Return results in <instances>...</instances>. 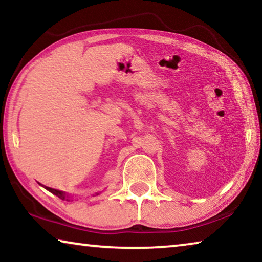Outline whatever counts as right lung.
<instances>
[{
    "label": "right lung",
    "mask_w": 262,
    "mask_h": 262,
    "mask_svg": "<svg viewBox=\"0 0 262 262\" xmlns=\"http://www.w3.org/2000/svg\"><path fill=\"white\" fill-rule=\"evenodd\" d=\"M45 188L47 190H50L51 193H53L54 195H56V196H59L60 199H62V200H64L66 198H67V195H66L63 192H61V190H57V189H54V188H51V187H47V186H45ZM68 200V199H67ZM69 201V200H68Z\"/></svg>",
    "instance_id": "1"
}]
</instances>
